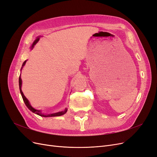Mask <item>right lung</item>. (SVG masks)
Returning <instances> with one entry per match:
<instances>
[{
  "instance_id": "1",
  "label": "right lung",
  "mask_w": 157,
  "mask_h": 157,
  "mask_svg": "<svg viewBox=\"0 0 157 157\" xmlns=\"http://www.w3.org/2000/svg\"><path fill=\"white\" fill-rule=\"evenodd\" d=\"M39 39H40V38H39V37H37L36 39L34 42H33V44H32V46H31V50H32L33 48H34L35 45L37 43L38 41L39 40ZM26 61H27V60H25V61H24V62L23 63L22 67H21V69H22L23 66L25 65V63H26ZM21 84H22V80H21V76H20V78H19V86H20V93H21V94L22 98H23V101H24V103H25V105H26V106L27 107V108L29 109V110H30L31 111H32L33 113H34L36 114V115H39V116H40V117H59V116L63 115H64V114H65L66 113H67V108H65L64 111H59V112L55 113H52V114H44V113H42L40 110H37V109H35V108H33V107L31 105V104H30L29 100H28V99L26 98V97L24 96V94H23V92H22V90H21Z\"/></svg>"
}]
</instances>
